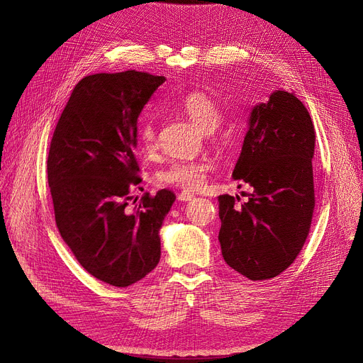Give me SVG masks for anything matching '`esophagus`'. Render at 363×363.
I'll return each instance as SVG.
<instances>
[{
  "label": "esophagus",
  "instance_id": "esophagus-1",
  "mask_svg": "<svg viewBox=\"0 0 363 363\" xmlns=\"http://www.w3.org/2000/svg\"><path fill=\"white\" fill-rule=\"evenodd\" d=\"M177 196H179L180 201H191L195 195L192 192H189V191H182V192H179Z\"/></svg>",
  "mask_w": 363,
  "mask_h": 363
}]
</instances>
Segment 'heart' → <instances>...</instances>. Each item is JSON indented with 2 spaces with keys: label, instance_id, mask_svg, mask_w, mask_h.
Listing matches in <instances>:
<instances>
[{
  "label": "heart",
  "instance_id": "b5f03b06",
  "mask_svg": "<svg viewBox=\"0 0 363 363\" xmlns=\"http://www.w3.org/2000/svg\"><path fill=\"white\" fill-rule=\"evenodd\" d=\"M177 107L188 116L192 123L203 130L204 133H211L221 124L223 108L211 95L201 91H194L183 95L177 101ZM136 138L139 147L152 152L157 147V131L156 118L151 113L142 115L138 121ZM212 162L207 159H179L172 160L167 168L157 172V182L163 186H175L183 189H196L206 182L207 172L212 169Z\"/></svg>",
  "mask_w": 363,
  "mask_h": 363
}]
</instances>
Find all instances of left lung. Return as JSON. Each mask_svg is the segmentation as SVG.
Segmentation results:
<instances>
[{
    "label": "left lung",
    "mask_w": 363,
    "mask_h": 363,
    "mask_svg": "<svg viewBox=\"0 0 363 363\" xmlns=\"http://www.w3.org/2000/svg\"><path fill=\"white\" fill-rule=\"evenodd\" d=\"M312 118L294 94L276 91L252 107L233 179L252 186L248 201L219 195V244L228 267L250 280L286 269L309 235L315 207Z\"/></svg>",
    "instance_id": "1"
}]
</instances>
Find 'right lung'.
Wrapping results in <instances>:
<instances>
[{
    "label": "right lung",
    "instance_id": "right-lung-1",
    "mask_svg": "<svg viewBox=\"0 0 363 363\" xmlns=\"http://www.w3.org/2000/svg\"><path fill=\"white\" fill-rule=\"evenodd\" d=\"M162 75L124 71L77 83L54 130L47 162L56 224L80 265L116 288L144 279L160 260V227L175 195L130 192L142 182L138 118Z\"/></svg>",
    "mask_w": 363,
    "mask_h": 363
}]
</instances>
